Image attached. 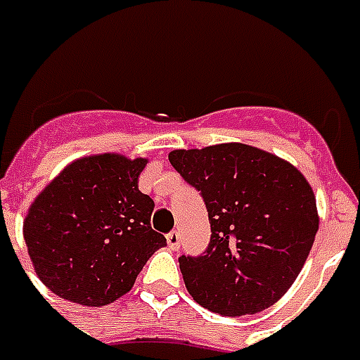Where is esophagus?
I'll use <instances>...</instances> for the list:
<instances>
[{"label": "esophagus", "instance_id": "1", "mask_svg": "<svg viewBox=\"0 0 360 360\" xmlns=\"http://www.w3.org/2000/svg\"><path fill=\"white\" fill-rule=\"evenodd\" d=\"M167 245L171 247L172 251H176L178 247H180V234H178L176 230H172L167 234Z\"/></svg>", "mask_w": 360, "mask_h": 360}]
</instances>
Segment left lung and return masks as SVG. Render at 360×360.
Wrapping results in <instances>:
<instances>
[{
    "label": "left lung",
    "instance_id": "obj_1",
    "mask_svg": "<svg viewBox=\"0 0 360 360\" xmlns=\"http://www.w3.org/2000/svg\"><path fill=\"white\" fill-rule=\"evenodd\" d=\"M169 162L200 191L212 226L202 257L178 258L189 295L230 318L277 303L303 269L320 225L307 178L243 143L180 148Z\"/></svg>",
    "mask_w": 360,
    "mask_h": 360
}]
</instances>
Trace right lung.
I'll use <instances>...</instances> for the list:
<instances>
[{
	"mask_svg": "<svg viewBox=\"0 0 360 360\" xmlns=\"http://www.w3.org/2000/svg\"><path fill=\"white\" fill-rule=\"evenodd\" d=\"M146 163L113 152L79 158L37 195L24 240L46 288L85 307L130 292L146 260L167 245L150 226L154 200L139 191Z\"/></svg>",
	"mask_w": 360,
	"mask_h": 360,
	"instance_id": "right-lung-1",
	"label": "right lung"
}]
</instances>
